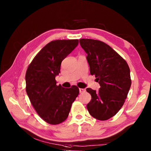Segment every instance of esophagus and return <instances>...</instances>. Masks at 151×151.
I'll use <instances>...</instances> for the list:
<instances>
[{"label": "esophagus", "instance_id": "obj_1", "mask_svg": "<svg viewBox=\"0 0 151 151\" xmlns=\"http://www.w3.org/2000/svg\"><path fill=\"white\" fill-rule=\"evenodd\" d=\"M85 91H86V90L85 88H79V92H80V93H85Z\"/></svg>", "mask_w": 151, "mask_h": 151}]
</instances>
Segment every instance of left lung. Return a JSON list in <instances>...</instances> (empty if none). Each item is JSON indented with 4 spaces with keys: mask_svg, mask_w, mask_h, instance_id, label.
<instances>
[{
    "mask_svg": "<svg viewBox=\"0 0 151 151\" xmlns=\"http://www.w3.org/2000/svg\"><path fill=\"white\" fill-rule=\"evenodd\" d=\"M91 75H94L101 87L99 91L87 88L91 100L87 104L91 115L106 121L119 111L124 104L131 85L127 63L106 43L98 40L81 39Z\"/></svg>",
    "mask_w": 151,
    "mask_h": 151,
    "instance_id": "8db88e82",
    "label": "left lung"
}]
</instances>
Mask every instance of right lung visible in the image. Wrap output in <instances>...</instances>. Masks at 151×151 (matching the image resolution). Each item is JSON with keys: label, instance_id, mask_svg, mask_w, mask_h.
<instances>
[{"label": "right lung", "instance_id": "add662e5", "mask_svg": "<svg viewBox=\"0 0 151 151\" xmlns=\"http://www.w3.org/2000/svg\"><path fill=\"white\" fill-rule=\"evenodd\" d=\"M78 40H56L45 46L28 66L25 80L30 103L40 118L50 124L67 119L79 93L77 86L57 85L62 61L76 47Z\"/></svg>", "mask_w": 151, "mask_h": 151}]
</instances>
